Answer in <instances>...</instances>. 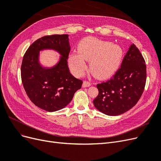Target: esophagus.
Masks as SVG:
<instances>
[{
  "label": "esophagus",
  "instance_id": "34e87169",
  "mask_svg": "<svg viewBox=\"0 0 161 161\" xmlns=\"http://www.w3.org/2000/svg\"><path fill=\"white\" fill-rule=\"evenodd\" d=\"M91 85V84L90 83V82L88 81H86V80L83 81V83H82V87H89Z\"/></svg>",
  "mask_w": 161,
  "mask_h": 161
}]
</instances>
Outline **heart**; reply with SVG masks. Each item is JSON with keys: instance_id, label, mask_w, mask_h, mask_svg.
I'll return each instance as SVG.
<instances>
[{"instance_id": "obj_1", "label": "heart", "mask_w": 161, "mask_h": 161, "mask_svg": "<svg viewBox=\"0 0 161 161\" xmlns=\"http://www.w3.org/2000/svg\"><path fill=\"white\" fill-rule=\"evenodd\" d=\"M77 52L70 53L69 66L75 75L79 76L86 70L85 61L90 62L91 74L99 79L113 75L120 64L123 51L117 44L89 37L82 40Z\"/></svg>"}]
</instances>
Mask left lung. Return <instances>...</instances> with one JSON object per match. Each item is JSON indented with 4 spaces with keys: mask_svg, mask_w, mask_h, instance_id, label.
<instances>
[{
    "mask_svg": "<svg viewBox=\"0 0 161 161\" xmlns=\"http://www.w3.org/2000/svg\"><path fill=\"white\" fill-rule=\"evenodd\" d=\"M147 80V67L140 50L131 44L120 69L107 82L97 85L99 94L94 106L108 115H118L128 111L138 103Z\"/></svg>",
    "mask_w": 161,
    "mask_h": 161,
    "instance_id": "8db88e82",
    "label": "left lung"
}]
</instances>
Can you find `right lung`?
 I'll return each mask as SVG.
<instances>
[{"label": "right lung", "mask_w": 161, "mask_h": 161, "mask_svg": "<svg viewBox=\"0 0 161 161\" xmlns=\"http://www.w3.org/2000/svg\"><path fill=\"white\" fill-rule=\"evenodd\" d=\"M52 49L61 55L54 66L40 64V52ZM70 51L68 34L43 36L29 47L23 56L21 74L24 89L38 108L49 112L62 109L69 104L82 81L73 76L68 66Z\"/></svg>", "instance_id": "1"}]
</instances>
